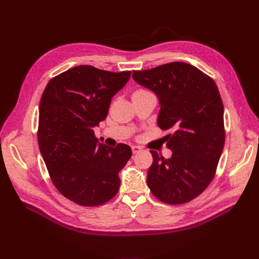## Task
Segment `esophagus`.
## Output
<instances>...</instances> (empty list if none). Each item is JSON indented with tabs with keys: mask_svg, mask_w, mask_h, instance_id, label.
Here are the masks:
<instances>
[{
	"mask_svg": "<svg viewBox=\"0 0 259 259\" xmlns=\"http://www.w3.org/2000/svg\"><path fill=\"white\" fill-rule=\"evenodd\" d=\"M132 151H133V153L141 152V151H142V147H139V146H132Z\"/></svg>",
	"mask_w": 259,
	"mask_h": 259,
	"instance_id": "obj_1",
	"label": "esophagus"
}]
</instances>
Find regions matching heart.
I'll return each mask as SVG.
<instances>
[{
    "mask_svg": "<svg viewBox=\"0 0 259 259\" xmlns=\"http://www.w3.org/2000/svg\"><path fill=\"white\" fill-rule=\"evenodd\" d=\"M136 93H145V90H137Z\"/></svg>",
    "mask_w": 259,
    "mask_h": 259,
    "instance_id": "obj_1",
    "label": "heart"
}]
</instances>
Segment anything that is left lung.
<instances>
[{"label": "left lung", "instance_id": "8db88e82", "mask_svg": "<svg viewBox=\"0 0 259 259\" xmlns=\"http://www.w3.org/2000/svg\"><path fill=\"white\" fill-rule=\"evenodd\" d=\"M133 79L159 99L158 126L173 128L170 159L151 150L147 184L165 204L181 205L204 192L212 181L225 146L223 103L212 78L184 62L133 72Z\"/></svg>", "mask_w": 259, "mask_h": 259}]
</instances>
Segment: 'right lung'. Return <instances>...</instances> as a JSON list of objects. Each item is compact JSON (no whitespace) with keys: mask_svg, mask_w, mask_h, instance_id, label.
<instances>
[{"mask_svg":"<svg viewBox=\"0 0 259 259\" xmlns=\"http://www.w3.org/2000/svg\"><path fill=\"white\" fill-rule=\"evenodd\" d=\"M130 77V71L79 65L53 77L41 96V156L54 186L77 205H102L120 188L118 172L132 156L131 147L98 143L94 127L107 117L111 99Z\"/></svg>","mask_w":259,"mask_h":259,"instance_id":"add662e5","label":"right lung"}]
</instances>
